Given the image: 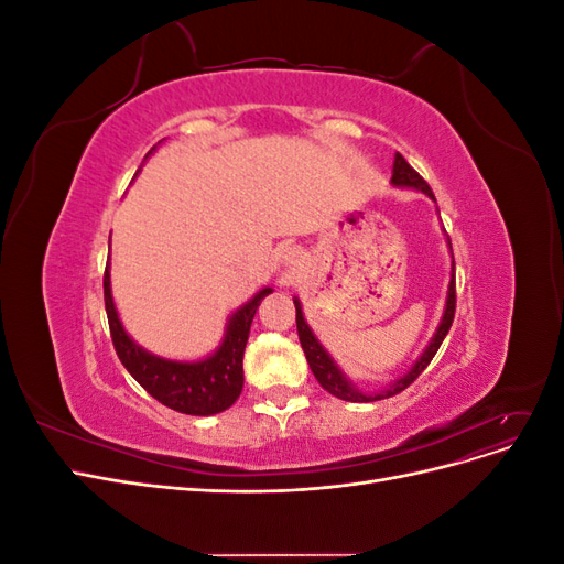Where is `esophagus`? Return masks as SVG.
Wrapping results in <instances>:
<instances>
[{"instance_id": "1", "label": "esophagus", "mask_w": 564, "mask_h": 564, "mask_svg": "<svg viewBox=\"0 0 564 564\" xmlns=\"http://www.w3.org/2000/svg\"><path fill=\"white\" fill-rule=\"evenodd\" d=\"M280 261H282V265L284 268H289V270H296V265H301V253H299V249H284L282 253H280Z\"/></svg>"}]
</instances>
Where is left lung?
I'll list each match as a JSON object with an SVG mask.
<instances>
[{
    "label": "left lung",
    "mask_w": 564,
    "mask_h": 564,
    "mask_svg": "<svg viewBox=\"0 0 564 564\" xmlns=\"http://www.w3.org/2000/svg\"><path fill=\"white\" fill-rule=\"evenodd\" d=\"M390 183L395 187H412V191H419L423 195H429L433 202H435V195L431 191V185L425 183L412 166L406 164V160L400 155V152H395V162H392V178ZM447 247L452 249V242L447 237ZM294 305H296V329H299V340H301V348L305 352V360H308L311 365V371L315 373L317 383L332 392L334 398L338 400H346V402H373V400H386V398H392L398 395V392H402L406 386H412L419 373L431 365V360L435 357L437 348L442 346V340H445L452 322H454V311H456V280H454V253H452V278H449V286H447V299H445V311H442V317H440V324L437 329L433 334V338L429 340V346L423 348V352L416 357V362L409 367L406 373H402V377H398L395 381L386 383L381 390H360L357 388L344 371H340V367L334 362V357L324 350V346L317 340V336L313 334V329L308 327V322H305V315H303V305L301 301L294 296Z\"/></svg>",
    "instance_id": "1"
}]
</instances>
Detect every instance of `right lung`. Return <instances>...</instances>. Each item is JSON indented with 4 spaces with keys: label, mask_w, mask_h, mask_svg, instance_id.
<instances>
[{
    "label": "right lung",
    "mask_w": 564,
    "mask_h": 564,
    "mask_svg": "<svg viewBox=\"0 0 564 564\" xmlns=\"http://www.w3.org/2000/svg\"><path fill=\"white\" fill-rule=\"evenodd\" d=\"M158 148V145H155ZM152 148V150H155ZM152 150L145 158L152 155ZM106 294V313L110 324V336L127 371L139 381L152 398L160 400L164 406L191 416H212L226 412L240 398L245 386L242 357L247 348V338L256 311L261 301L272 294V286H263L259 294H253L245 305L237 308L228 322L220 346L202 360L183 362L166 360V357L152 355L127 334L122 319H119L117 305L112 301V282H110V263L106 265L104 278Z\"/></svg>",
    "instance_id": "obj_1"
}]
</instances>
